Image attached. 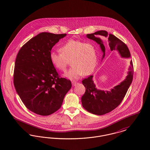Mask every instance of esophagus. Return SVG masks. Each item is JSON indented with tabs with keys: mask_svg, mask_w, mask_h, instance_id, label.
Returning a JSON list of instances; mask_svg holds the SVG:
<instances>
[{
	"mask_svg": "<svg viewBox=\"0 0 150 150\" xmlns=\"http://www.w3.org/2000/svg\"><path fill=\"white\" fill-rule=\"evenodd\" d=\"M77 84H78V83H77V82H76V81H72V86H75Z\"/></svg>",
	"mask_w": 150,
	"mask_h": 150,
	"instance_id": "obj_1",
	"label": "esophagus"
}]
</instances>
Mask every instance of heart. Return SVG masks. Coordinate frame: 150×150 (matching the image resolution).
<instances>
[{
  "label": "heart",
  "instance_id": "obj_1",
  "mask_svg": "<svg viewBox=\"0 0 150 150\" xmlns=\"http://www.w3.org/2000/svg\"><path fill=\"white\" fill-rule=\"evenodd\" d=\"M59 50L61 52H50V61L58 70L65 72L70 60L71 67L64 74L70 79L78 80L84 74H91L97 64V50L93 43L71 39L62 45Z\"/></svg>",
  "mask_w": 150,
  "mask_h": 150
}]
</instances>
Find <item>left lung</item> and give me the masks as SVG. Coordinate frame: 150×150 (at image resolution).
I'll use <instances>...</instances> for the list:
<instances>
[{
  "label": "left lung",
  "instance_id": "obj_1",
  "mask_svg": "<svg viewBox=\"0 0 150 150\" xmlns=\"http://www.w3.org/2000/svg\"><path fill=\"white\" fill-rule=\"evenodd\" d=\"M98 36H103L108 38L109 47L111 51L117 50L122 57H130V53L127 45L114 35L108 34L106 31L100 30L93 34H87L88 38L100 44L103 53L102 59L105 56V47L102 40L97 37ZM133 70V62L131 61L126 79L110 91L97 89L92 75L83 80V84L86 88V92L81 97L83 107L88 112L97 115L106 114L114 110L121 103L132 82Z\"/></svg>",
  "mask_w": 150,
  "mask_h": 150
}]
</instances>
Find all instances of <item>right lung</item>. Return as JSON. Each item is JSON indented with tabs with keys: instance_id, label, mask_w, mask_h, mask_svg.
<instances>
[{
	"instance_id": "obj_1",
	"label": "right lung",
	"mask_w": 150,
	"mask_h": 150,
	"mask_svg": "<svg viewBox=\"0 0 150 150\" xmlns=\"http://www.w3.org/2000/svg\"><path fill=\"white\" fill-rule=\"evenodd\" d=\"M65 36L40 33L25 43L17 54L14 87L26 108L36 114L47 116L57 111L71 88V81L60 78L50 59L52 47Z\"/></svg>"
}]
</instances>
